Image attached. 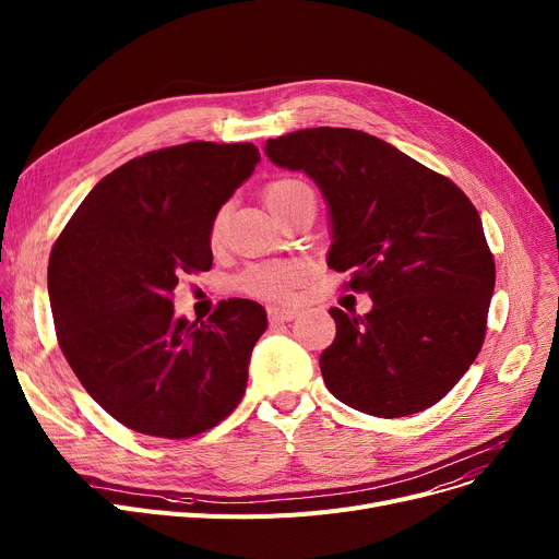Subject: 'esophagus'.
Here are the masks:
<instances>
[{"mask_svg":"<svg viewBox=\"0 0 559 559\" xmlns=\"http://www.w3.org/2000/svg\"><path fill=\"white\" fill-rule=\"evenodd\" d=\"M267 312H270L272 324H278V321H292V319H297L301 314L299 308H278V306L270 308Z\"/></svg>","mask_w":559,"mask_h":559,"instance_id":"obj_1","label":"esophagus"}]
</instances>
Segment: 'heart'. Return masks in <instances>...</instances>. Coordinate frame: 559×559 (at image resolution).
<instances>
[{
	"instance_id": "b5f03b06",
	"label": "heart",
	"mask_w": 559,
	"mask_h": 559,
	"mask_svg": "<svg viewBox=\"0 0 559 559\" xmlns=\"http://www.w3.org/2000/svg\"><path fill=\"white\" fill-rule=\"evenodd\" d=\"M306 194H312V190L301 179H295V176H281V179L270 181L267 188H264V203H267V209L272 213H278L285 209V205L295 203ZM226 224H228V211L219 209L213 215L209 226V242L213 249L224 242ZM301 278H304V270L292 260L258 262V264H251V267H247L238 276V289L255 299L283 301L292 297V292L299 287Z\"/></svg>"
}]
</instances>
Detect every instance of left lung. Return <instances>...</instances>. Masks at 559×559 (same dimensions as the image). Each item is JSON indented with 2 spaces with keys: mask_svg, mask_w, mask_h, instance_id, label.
Listing matches in <instances>:
<instances>
[{
  "mask_svg": "<svg viewBox=\"0 0 559 559\" xmlns=\"http://www.w3.org/2000/svg\"><path fill=\"white\" fill-rule=\"evenodd\" d=\"M264 152L321 188L329 267L373 301L365 317L331 308L337 333L319 358L331 394L383 419L442 401L480 354L496 283L476 205L447 176L356 129H304Z\"/></svg>",
  "mask_w": 559,
  "mask_h": 559,
  "instance_id": "1",
  "label": "left lung"
}]
</instances>
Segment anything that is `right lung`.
Masks as SVG:
<instances>
[{
    "label": "right lung",
    "mask_w": 559,
    "mask_h": 559,
    "mask_svg": "<svg viewBox=\"0 0 559 559\" xmlns=\"http://www.w3.org/2000/svg\"><path fill=\"white\" fill-rule=\"evenodd\" d=\"M260 160L251 142H186L138 156L91 190L58 235L47 270L63 356L127 428L188 439L245 396L267 312L217 304L209 321L174 314V287L209 272V226Z\"/></svg>",
    "instance_id": "1"
}]
</instances>
